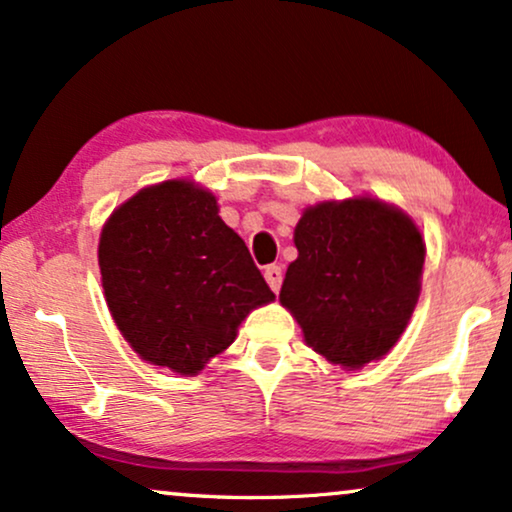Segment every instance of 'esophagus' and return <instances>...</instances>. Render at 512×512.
<instances>
[{
	"label": "esophagus",
	"instance_id": "obj_1",
	"mask_svg": "<svg viewBox=\"0 0 512 512\" xmlns=\"http://www.w3.org/2000/svg\"><path fill=\"white\" fill-rule=\"evenodd\" d=\"M263 275H265V282L270 284V289L277 294V291H280V287H282V277H284L282 275V265H275V263L268 265V268L263 270Z\"/></svg>",
	"mask_w": 512,
	"mask_h": 512
}]
</instances>
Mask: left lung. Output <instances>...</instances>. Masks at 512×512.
I'll use <instances>...</instances> for the list:
<instances>
[{
	"mask_svg": "<svg viewBox=\"0 0 512 512\" xmlns=\"http://www.w3.org/2000/svg\"><path fill=\"white\" fill-rule=\"evenodd\" d=\"M294 242L280 301L310 348L350 369L386 355L421 289L426 247L416 225L376 199L324 202L305 209Z\"/></svg>",
	"mask_w": 512,
	"mask_h": 512,
	"instance_id": "left-lung-1",
	"label": "left lung"
}]
</instances>
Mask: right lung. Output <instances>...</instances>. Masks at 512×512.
Returning <instances> with one entry per match:
<instances>
[{"mask_svg": "<svg viewBox=\"0 0 512 512\" xmlns=\"http://www.w3.org/2000/svg\"><path fill=\"white\" fill-rule=\"evenodd\" d=\"M108 308L143 360L197 374L272 294L247 244L188 181L145 188L105 223L98 244Z\"/></svg>", "mask_w": 512, "mask_h": 512, "instance_id": "obj_1", "label": "right lung"}]
</instances>
